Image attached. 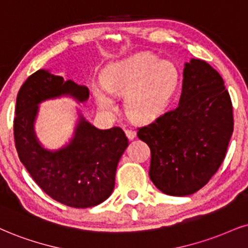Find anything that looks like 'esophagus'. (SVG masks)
Wrapping results in <instances>:
<instances>
[{"instance_id":"esophagus-1","label":"esophagus","mask_w":248,"mask_h":248,"mask_svg":"<svg viewBox=\"0 0 248 248\" xmlns=\"http://www.w3.org/2000/svg\"><path fill=\"white\" fill-rule=\"evenodd\" d=\"M125 134H126V137L127 138H129L130 140H132V139H134L136 138V136H137V132L136 131H133V130H125Z\"/></svg>"}]
</instances>
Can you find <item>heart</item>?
Returning a JSON list of instances; mask_svg holds the SVG:
<instances>
[{"label":"heart","mask_w":248,"mask_h":248,"mask_svg":"<svg viewBox=\"0 0 248 248\" xmlns=\"http://www.w3.org/2000/svg\"><path fill=\"white\" fill-rule=\"evenodd\" d=\"M180 73L176 64L160 61L149 53H139L107 66L103 84L92 85L97 106L106 111L117 107L115 96L125 95V110L142 123L166 112L177 93Z\"/></svg>","instance_id":"obj_1"}]
</instances>
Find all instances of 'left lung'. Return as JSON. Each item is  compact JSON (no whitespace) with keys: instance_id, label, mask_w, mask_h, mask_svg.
<instances>
[{"instance_id":"1","label":"left lung","mask_w":248,"mask_h":248,"mask_svg":"<svg viewBox=\"0 0 248 248\" xmlns=\"http://www.w3.org/2000/svg\"><path fill=\"white\" fill-rule=\"evenodd\" d=\"M183 77L178 107L138 131L151 148L152 182L173 197L193 194L209 182L233 132L231 99L219 73L191 59Z\"/></svg>"}]
</instances>
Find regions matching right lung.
Wrapping results in <instances>:
<instances>
[{
    "label": "right lung",
    "instance_id": "obj_1",
    "mask_svg": "<svg viewBox=\"0 0 248 248\" xmlns=\"http://www.w3.org/2000/svg\"><path fill=\"white\" fill-rule=\"evenodd\" d=\"M61 96L82 103L90 92L48 70H38L26 79L16 101L15 143L20 162L42 191L66 206L88 208L103 202L114 191L116 169L129 140L121 127L100 130L78 111L70 141L54 151L45 148L34 130L39 105Z\"/></svg>",
    "mask_w": 248,
    "mask_h": 248
}]
</instances>
